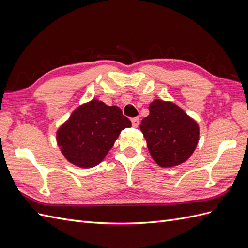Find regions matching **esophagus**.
Segmentation results:
<instances>
[{
  "instance_id": "1",
  "label": "esophagus",
  "mask_w": 248,
  "mask_h": 248,
  "mask_svg": "<svg viewBox=\"0 0 248 248\" xmlns=\"http://www.w3.org/2000/svg\"><path fill=\"white\" fill-rule=\"evenodd\" d=\"M131 123H132V126L133 127H138L140 125V119L137 117V118H133L131 120Z\"/></svg>"
}]
</instances>
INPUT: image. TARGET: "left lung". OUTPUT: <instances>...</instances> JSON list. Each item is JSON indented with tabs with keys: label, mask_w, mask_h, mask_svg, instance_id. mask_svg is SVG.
Here are the masks:
<instances>
[{
	"label": "left lung",
	"mask_w": 248,
	"mask_h": 248,
	"mask_svg": "<svg viewBox=\"0 0 248 248\" xmlns=\"http://www.w3.org/2000/svg\"><path fill=\"white\" fill-rule=\"evenodd\" d=\"M149 110L140 128L154 161L162 168L185 162L198 146V123L170 101L156 99L150 103Z\"/></svg>",
	"instance_id": "obj_1"
}]
</instances>
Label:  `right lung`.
Instances as JSON below:
<instances>
[{"label": "right lung", "instance_id": "right-lung-1", "mask_svg": "<svg viewBox=\"0 0 248 248\" xmlns=\"http://www.w3.org/2000/svg\"><path fill=\"white\" fill-rule=\"evenodd\" d=\"M131 127L120 108L93 99L74 110L57 131L58 146L65 158L79 168L99 164L120 132Z\"/></svg>", "mask_w": 248, "mask_h": 248}]
</instances>
